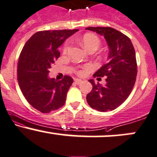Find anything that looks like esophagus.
I'll return each mask as SVG.
<instances>
[{"mask_svg":"<svg viewBox=\"0 0 157 157\" xmlns=\"http://www.w3.org/2000/svg\"><path fill=\"white\" fill-rule=\"evenodd\" d=\"M75 82L76 84H78V85H79V84L81 83L82 81V80H80V79H75Z\"/></svg>","mask_w":157,"mask_h":157,"instance_id":"obj_1","label":"esophagus"}]
</instances>
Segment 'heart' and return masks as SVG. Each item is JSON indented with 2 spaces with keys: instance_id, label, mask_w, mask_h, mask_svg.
<instances>
[{
  "instance_id": "obj_1",
  "label": "heart",
  "mask_w": 157,
  "mask_h": 157,
  "mask_svg": "<svg viewBox=\"0 0 157 157\" xmlns=\"http://www.w3.org/2000/svg\"><path fill=\"white\" fill-rule=\"evenodd\" d=\"M82 43L83 44L84 48L89 51V50L92 49V48H94V49L97 50L98 47L100 45V39L96 36L94 34L91 33H87L82 37ZM70 45V42H68L66 44H65L64 47V51L66 52L68 51V49L69 48ZM93 68V66L92 65H86L81 68V69L78 70L77 71V73L79 75H83L89 70H92Z\"/></svg>"
}]
</instances>
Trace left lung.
Listing matches in <instances>:
<instances>
[{
	"instance_id": "1",
	"label": "left lung",
	"mask_w": 157,
	"mask_h": 157,
	"mask_svg": "<svg viewBox=\"0 0 157 157\" xmlns=\"http://www.w3.org/2000/svg\"><path fill=\"white\" fill-rule=\"evenodd\" d=\"M104 36L109 47L108 63L93 75L106 77V84L92 83V89L86 95L87 103L100 112L116 109L130 95L137 75L136 53L131 41L127 36L112 27H87Z\"/></svg>"
}]
</instances>
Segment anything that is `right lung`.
I'll list each match as a JSON object with an SVG mask.
<instances>
[{"label": "right lung", "mask_w": 157, "mask_h": 157, "mask_svg": "<svg viewBox=\"0 0 157 157\" xmlns=\"http://www.w3.org/2000/svg\"><path fill=\"white\" fill-rule=\"evenodd\" d=\"M78 30L39 31L29 39L21 52L18 63L20 89L29 104L43 113L65 104L73 79L68 75L59 81L51 78L49 68L59 57L58 48Z\"/></svg>", "instance_id": "obj_1"}]
</instances>
